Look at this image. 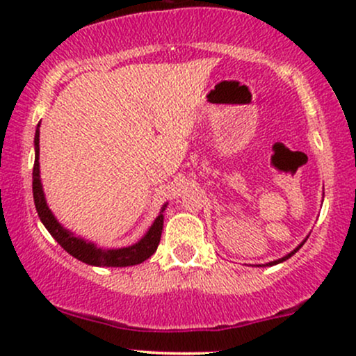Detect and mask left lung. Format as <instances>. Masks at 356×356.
<instances>
[{"mask_svg": "<svg viewBox=\"0 0 356 356\" xmlns=\"http://www.w3.org/2000/svg\"><path fill=\"white\" fill-rule=\"evenodd\" d=\"M303 244H305V243H301V244H300V246H298V248L295 249V251H291V252H289V254H286L284 257H281V259H277V261H273V263H268V266H273V264H277V263H283V261H286V259H289V257H291L293 254H295V252H296V251H298V249H300L301 246H303Z\"/></svg>", "mask_w": 356, "mask_h": 356, "instance_id": "obj_1", "label": "left lung"}]
</instances>
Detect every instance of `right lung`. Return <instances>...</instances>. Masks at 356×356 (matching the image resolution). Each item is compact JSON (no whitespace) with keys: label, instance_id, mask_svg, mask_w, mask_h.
Returning <instances> with one entry per match:
<instances>
[{"label":"right lung","instance_id":"obj_1","mask_svg":"<svg viewBox=\"0 0 356 356\" xmlns=\"http://www.w3.org/2000/svg\"><path fill=\"white\" fill-rule=\"evenodd\" d=\"M40 127V125H38ZM40 144V130L36 129L35 134V165H33V199L36 212H38L40 219H42L43 226L47 227L48 232L53 236V239L60 244L68 254L76 257L79 261L92 264V266H112V268H124L134 266V264L144 263L150 256L157 251L159 243H161L162 226H164V216L159 214L155 219L149 232L134 246L122 248V249H100L95 244L87 243V241L75 238L72 232L63 229V226L55 219L51 211L48 209L47 201H44V194L42 189V182H40V162H38V149ZM165 209V206H164ZM162 209V211H164Z\"/></svg>","mask_w":356,"mask_h":356}]
</instances>
